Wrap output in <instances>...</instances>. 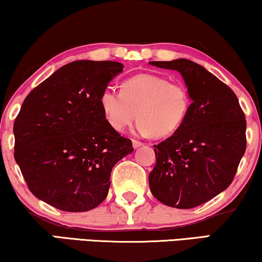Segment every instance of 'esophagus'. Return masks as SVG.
<instances>
[{
    "instance_id": "obj_1",
    "label": "esophagus",
    "mask_w": 262,
    "mask_h": 262,
    "mask_svg": "<svg viewBox=\"0 0 262 262\" xmlns=\"http://www.w3.org/2000/svg\"><path fill=\"white\" fill-rule=\"evenodd\" d=\"M132 142H133V147H134V148H138V147H140L141 145H142V142L138 141V140H133V141H132Z\"/></svg>"
}]
</instances>
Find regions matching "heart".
Returning <instances> with one entry per match:
<instances>
[{
    "mask_svg": "<svg viewBox=\"0 0 262 262\" xmlns=\"http://www.w3.org/2000/svg\"><path fill=\"white\" fill-rule=\"evenodd\" d=\"M99 104L115 130L123 132L138 117V134L163 138L175 133L186 120L191 97L181 83L160 75L139 74L125 79L121 91L104 89Z\"/></svg>",
    "mask_w": 262,
    "mask_h": 262,
    "instance_id": "obj_1",
    "label": "heart"
}]
</instances>
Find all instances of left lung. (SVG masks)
Here are the masks:
<instances>
[{"label": "left lung", "instance_id": "obj_1", "mask_svg": "<svg viewBox=\"0 0 262 262\" xmlns=\"http://www.w3.org/2000/svg\"><path fill=\"white\" fill-rule=\"evenodd\" d=\"M183 76L191 107L175 133L155 145L148 175L151 193L161 203L191 209L226 190L246 152L247 122L232 89L187 59L150 61Z\"/></svg>", "mask_w": 262, "mask_h": 262}]
</instances>
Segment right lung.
Wrapping results in <instances>:
<instances>
[{"instance_id": "obj_1", "label": "right lung", "mask_w": 262, "mask_h": 262, "mask_svg": "<svg viewBox=\"0 0 262 262\" xmlns=\"http://www.w3.org/2000/svg\"><path fill=\"white\" fill-rule=\"evenodd\" d=\"M122 71L116 61H72L25 98L13 125L14 158L38 200L78 213L106 198L112 168L134 151L99 104Z\"/></svg>"}]
</instances>
